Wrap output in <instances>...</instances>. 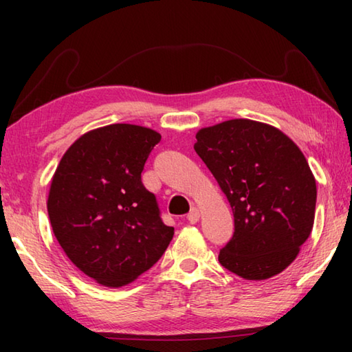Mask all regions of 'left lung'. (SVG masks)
Instances as JSON below:
<instances>
[{
  "label": "left lung",
  "mask_w": 352,
  "mask_h": 352,
  "mask_svg": "<svg viewBox=\"0 0 352 352\" xmlns=\"http://www.w3.org/2000/svg\"><path fill=\"white\" fill-rule=\"evenodd\" d=\"M162 135L111 124L82 135L52 175L47 214L69 261L105 287L138 279L174 237L141 172Z\"/></svg>",
  "instance_id": "8db88e82"
}]
</instances>
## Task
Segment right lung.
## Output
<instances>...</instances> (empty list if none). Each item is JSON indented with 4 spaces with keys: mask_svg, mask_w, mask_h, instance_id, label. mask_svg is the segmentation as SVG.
I'll use <instances>...</instances> for the list:
<instances>
[{
    "mask_svg": "<svg viewBox=\"0 0 352 352\" xmlns=\"http://www.w3.org/2000/svg\"><path fill=\"white\" fill-rule=\"evenodd\" d=\"M195 138L234 217L220 264L250 281L287 269L314 228L317 184L305 155L281 130L250 119L201 129Z\"/></svg>",
    "mask_w": 352,
    "mask_h": 352,
    "instance_id": "obj_1",
    "label": "right lung"
}]
</instances>
